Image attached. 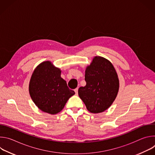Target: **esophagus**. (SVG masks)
Masks as SVG:
<instances>
[{"label":"esophagus","mask_w":155,"mask_h":155,"mask_svg":"<svg viewBox=\"0 0 155 155\" xmlns=\"http://www.w3.org/2000/svg\"><path fill=\"white\" fill-rule=\"evenodd\" d=\"M78 87L75 88V89L74 90V91H75V93H76L77 94H78Z\"/></svg>","instance_id":"obj_1"}]
</instances>
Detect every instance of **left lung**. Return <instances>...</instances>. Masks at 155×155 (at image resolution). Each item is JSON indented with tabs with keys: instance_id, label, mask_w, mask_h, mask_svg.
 <instances>
[{
	"instance_id": "8db88e82",
	"label": "left lung",
	"mask_w": 155,
	"mask_h": 155,
	"mask_svg": "<svg viewBox=\"0 0 155 155\" xmlns=\"http://www.w3.org/2000/svg\"><path fill=\"white\" fill-rule=\"evenodd\" d=\"M86 84L78 89V96L93 114L104 112L113 104L120 87L117 73L112 62L95 56L85 70Z\"/></svg>"
}]
</instances>
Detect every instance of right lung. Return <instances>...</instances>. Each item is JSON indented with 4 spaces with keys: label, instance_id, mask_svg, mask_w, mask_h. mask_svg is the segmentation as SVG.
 <instances>
[{
    "label": "right lung",
    "instance_id": "1",
    "mask_svg": "<svg viewBox=\"0 0 155 155\" xmlns=\"http://www.w3.org/2000/svg\"><path fill=\"white\" fill-rule=\"evenodd\" d=\"M61 74L59 68L47 61L38 65L32 74L29 94L35 105L43 112L58 114L75 94L68 87L66 81L61 77Z\"/></svg>",
    "mask_w": 155,
    "mask_h": 155
}]
</instances>
